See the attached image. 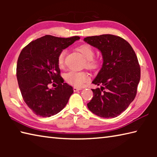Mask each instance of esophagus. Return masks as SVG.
I'll return each instance as SVG.
<instances>
[{
    "mask_svg": "<svg viewBox=\"0 0 157 157\" xmlns=\"http://www.w3.org/2000/svg\"><path fill=\"white\" fill-rule=\"evenodd\" d=\"M79 90H81V88H77V87H74L73 88V91L76 92V91H78Z\"/></svg>",
    "mask_w": 157,
    "mask_h": 157,
    "instance_id": "obj_1",
    "label": "esophagus"
}]
</instances>
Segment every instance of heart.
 Wrapping results in <instances>:
<instances>
[{"mask_svg": "<svg viewBox=\"0 0 157 157\" xmlns=\"http://www.w3.org/2000/svg\"><path fill=\"white\" fill-rule=\"evenodd\" d=\"M77 50L83 55L86 59V67L91 70H95L100 68L101 65L99 60L94 59L95 50L91 46L88 44H84L77 48ZM66 50H62L57 57V63L60 68H62L64 63V58ZM63 79L68 84L75 87H81L85 82L89 81V76L88 74L83 71H70L64 73Z\"/></svg>", "mask_w": 157, "mask_h": 157, "instance_id": "1", "label": "heart"}]
</instances>
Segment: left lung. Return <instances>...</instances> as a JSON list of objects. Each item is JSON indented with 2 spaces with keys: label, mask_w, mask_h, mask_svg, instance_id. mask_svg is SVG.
<instances>
[{
  "label": "left lung",
  "mask_w": 157,
  "mask_h": 157,
  "mask_svg": "<svg viewBox=\"0 0 157 157\" xmlns=\"http://www.w3.org/2000/svg\"><path fill=\"white\" fill-rule=\"evenodd\" d=\"M102 52L103 64L92 82L101 86L92 89L89 109L102 118H115L134 100L140 79L138 58L128 42L118 36L102 34L84 39Z\"/></svg>",
  "instance_id": "obj_1"
}]
</instances>
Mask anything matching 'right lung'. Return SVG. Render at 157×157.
Masks as SVG:
<instances>
[{"label": "right lung", "mask_w": 157, "mask_h": 157, "mask_svg": "<svg viewBox=\"0 0 157 157\" xmlns=\"http://www.w3.org/2000/svg\"><path fill=\"white\" fill-rule=\"evenodd\" d=\"M78 39V36L60 38L46 35L31 41L21 50L17 65L18 86L24 102L36 115L57 114L73 94V87L63 83L57 57ZM55 83L58 86L50 90L49 85Z\"/></svg>", "instance_id": "obj_1"}]
</instances>
